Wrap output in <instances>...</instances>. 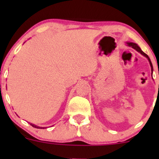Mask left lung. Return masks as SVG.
Here are the masks:
<instances>
[{
    "mask_svg": "<svg viewBox=\"0 0 159 159\" xmlns=\"http://www.w3.org/2000/svg\"><path fill=\"white\" fill-rule=\"evenodd\" d=\"M127 45H129V46L132 47V48H133L134 49H135L136 51H138V52H140V54H142V55H143L144 57H147V59H148V61L149 62V64H150V66H151V70L152 71L153 70L152 64V63H151V61H150V59H149V57H148V55H147V54H145V53H144L143 51H142L141 49H140V47L136 44V43H127Z\"/></svg>",
    "mask_w": 159,
    "mask_h": 159,
    "instance_id": "obj_1",
    "label": "left lung"
}]
</instances>
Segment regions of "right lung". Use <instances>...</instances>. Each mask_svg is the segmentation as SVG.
Here are the masks:
<instances>
[{
  "mask_svg": "<svg viewBox=\"0 0 159 159\" xmlns=\"http://www.w3.org/2000/svg\"><path fill=\"white\" fill-rule=\"evenodd\" d=\"M30 125H32L33 127H35V128H37V129H42V127H39V126H37V125H34V124H32V123H30ZM43 129H44V127L43 128Z\"/></svg>",
  "mask_w": 159,
  "mask_h": 159,
  "instance_id": "1",
  "label": "right lung"
}]
</instances>
